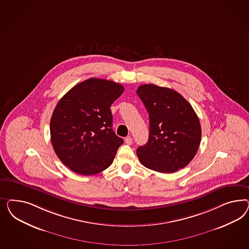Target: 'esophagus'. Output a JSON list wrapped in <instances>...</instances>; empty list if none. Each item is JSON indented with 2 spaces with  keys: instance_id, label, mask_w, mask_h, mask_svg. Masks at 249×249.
Returning <instances> with one entry per match:
<instances>
[{
  "instance_id": "obj_1",
  "label": "esophagus",
  "mask_w": 249,
  "mask_h": 249,
  "mask_svg": "<svg viewBox=\"0 0 249 249\" xmlns=\"http://www.w3.org/2000/svg\"><path fill=\"white\" fill-rule=\"evenodd\" d=\"M125 142L128 144V145H131L132 144V138L131 137H127L126 139H125Z\"/></svg>"
}]
</instances>
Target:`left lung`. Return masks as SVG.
I'll use <instances>...</instances> for the list:
<instances>
[{
  "instance_id": "obj_1",
  "label": "left lung",
  "mask_w": 249,
  "mask_h": 249,
  "mask_svg": "<svg viewBox=\"0 0 249 249\" xmlns=\"http://www.w3.org/2000/svg\"><path fill=\"white\" fill-rule=\"evenodd\" d=\"M150 118L149 141L137 149L148 169L172 174L188 165L201 142L200 121L188 101L178 92L153 84L138 88Z\"/></svg>"
}]
</instances>
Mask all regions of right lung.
Instances as JSON below:
<instances>
[{
    "label": "right lung",
    "mask_w": 249,
    "mask_h": 249,
    "mask_svg": "<svg viewBox=\"0 0 249 249\" xmlns=\"http://www.w3.org/2000/svg\"><path fill=\"white\" fill-rule=\"evenodd\" d=\"M123 91L121 84L92 77L73 87L53 109V151L75 174H97L113 162L123 140L112 129L110 106Z\"/></svg>",
    "instance_id": "1"
}]
</instances>
